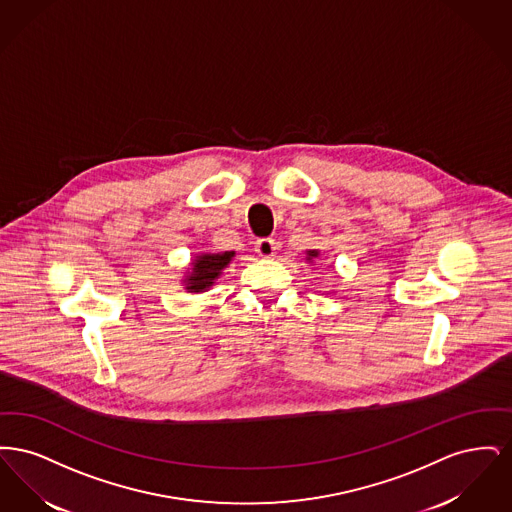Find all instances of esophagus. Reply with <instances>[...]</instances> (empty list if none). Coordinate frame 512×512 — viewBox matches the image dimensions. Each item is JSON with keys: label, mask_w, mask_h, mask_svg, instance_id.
Wrapping results in <instances>:
<instances>
[{"label": "esophagus", "mask_w": 512, "mask_h": 512, "mask_svg": "<svg viewBox=\"0 0 512 512\" xmlns=\"http://www.w3.org/2000/svg\"><path fill=\"white\" fill-rule=\"evenodd\" d=\"M276 249H278V244H276L272 238H261V240H257V244H255L257 255L263 257V259H272V257L276 255Z\"/></svg>", "instance_id": "obj_1"}]
</instances>
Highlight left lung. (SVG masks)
Instances as JSON below:
<instances>
[{
	"label": "left lung",
	"instance_id": "obj_1",
	"mask_svg": "<svg viewBox=\"0 0 512 512\" xmlns=\"http://www.w3.org/2000/svg\"><path fill=\"white\" fill-rule=\"evenodd\" d=\"M305 253H307V257H305L307 263H315L318 257H320V251H318V249H309V251H305Z\"/></svg>",
	"mask_w": 512,
	"mask_h": 512
}]
</instances>
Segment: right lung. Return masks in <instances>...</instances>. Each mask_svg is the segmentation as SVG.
<instances>
[{
    "label": "right lung",
    "mask_w": 512,
    "mask_h": 512,
    "mask_svg": "<svg viewBox=\"0 0 512 512\" xmlns=\"http://www.w3.org/2000/svg\"><path fill=\"white\" fill-rule=\"evenodd\" d=\"M234 257H236L234 251L197 253L190 263V268L184 272V278H182L184 290L190 293L207 292L211 286L217 284L222 270L232 263Z\"/></svg>",
    "instance_id": "1"
}]
</instances>
